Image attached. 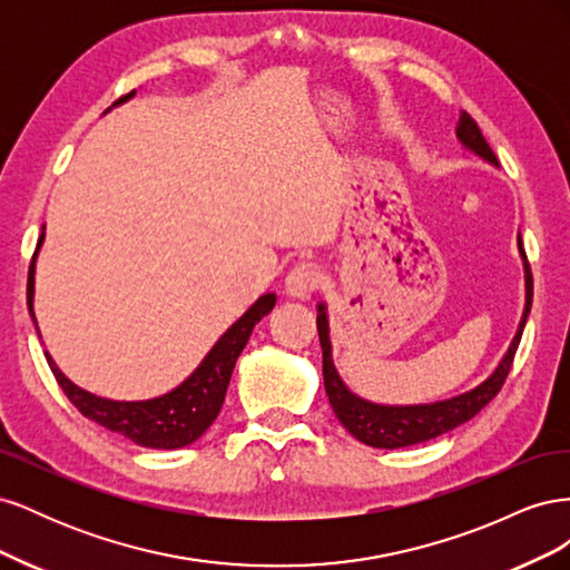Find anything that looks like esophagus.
Segmentation results:
<instances>
[{"mask_svg": "<svg viewBox=\"0 0 570 570\" xmlns=\"http://www.w3.org/2000/svg\"><path fill=\"white\" fill-rule=\"evenodd\" d=\"M321 285V273L312 264H299L287 273L285 278V295L292 299H308L312 292Z\"/></svg>", "mask_w": 570, "mask_h": 570, "instance_id": "34e87169", "label": "esophagus"}]
</instances>
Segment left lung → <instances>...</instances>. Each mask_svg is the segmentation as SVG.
Here are the masks:
<instances>
[{
  "label": "left lung",
  "instance_id": "8db88e82",
  "mask_svg": "<svg viewBox=\"0 0 570 570\" xmlns=\"http://www.w3.org/2000/svg\"><path fill=\"white\" fill-rule=\"evenodd\" d=\"M456 140L461 142L463 149H469L482 161H488L490 166H499L494 151L485 142V137H482L478 124L465 111H461V116H459ZM519 252H521L523 271H525V306H523L519 331H515L509 350L504 352L502 361H499L497 368L485 377V381L475 385L473 390H465L456 396H450V400H440V402H430V404H375L371 400H364V396L354 394L335 368L331 323H327V306H325V302H318L316 325H318V337H321V350H323L325 394H327V400H331V406L335 411L337 421L347 428L358 442H364L368 446H377V450H402V446L435 440L444 433H450V430L459 428L461 423L471 421L480 409H485L494 400L497 392L502 390L507 375L511 371L513 354H515V350H519V342H521L523 327H525L530 306H532V275H530V264H528L525 252H523L521 233H519Z\"/></svg>",
  "mask_w": 570,
  "mask_h": 570
}]
</instances>
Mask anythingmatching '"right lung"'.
I'll return each mask as SVG.
<instances>
[{
  "label": "right lung",
  "instance_id": "obj_1",
  "mask_svg": "<svg viewBox=\"0 0 570 570\" xmlns=\"http://www.w3.org/2000/svg\"><path fill=\"white\" fill-rule=\"evenodd\" d=\"M130 97H135V90L126 97H120L114 107L124 105V101H128ZM42 243H45V226L28 271V312L36 327H38V318H36V306L32 304H36V262L42 249ZM273 306H275V292H266V295L258 297L247 312L218 337L214 347L199 361V366L189 373L178 387L168 390L166 394L151 396V400L120 402V400H109V396H99L95 392L82 390L76 383L68 381L49 352H45V356L63 394L73 402V406L82 413L85 419L105 425L107 430H111V433L124 435L135 444L147 446V450H180V446H187L195 440H199L216 421L223 400H226L235 361L239 354H243L245 344L249 342L254 325L264 316H268L273 312ZM38 335H40V327H38Z\"/></svg>",
  "mask_w": 570,
  "mask_h": 570
}]
</instances>
